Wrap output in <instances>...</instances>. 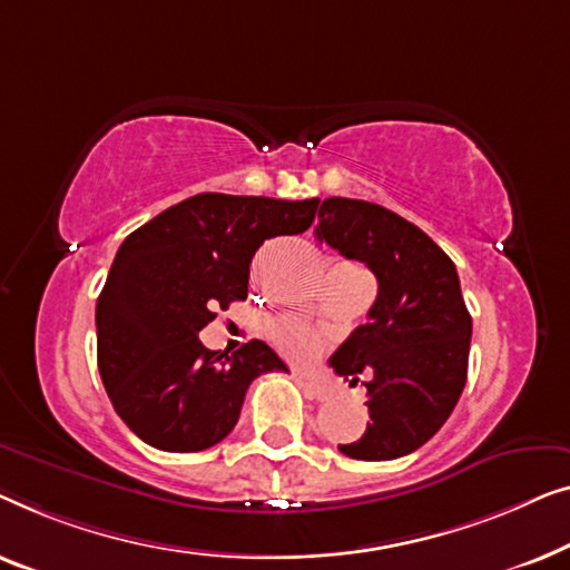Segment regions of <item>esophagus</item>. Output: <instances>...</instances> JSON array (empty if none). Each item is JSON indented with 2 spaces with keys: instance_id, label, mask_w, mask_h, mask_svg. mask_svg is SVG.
<instances>
[{
  "instance_id": "obj_1",
  "label": "esophagus",
  "mask_w": 570,
  "mask_h": 570,
  "mask_svg": "<svg viewBox=\"0 0 570 570\" xmlns=\"http://www.w3.org/2000/svg\"><path fill=\"white\" fill-rule=\"evenodd\" d=\"M296 380H299L304 392H307V395H309L312 400H327V397H331V387H327L325 382L312 380V376L302 374V372H296Z\"/></svg>"
}]
</instances>
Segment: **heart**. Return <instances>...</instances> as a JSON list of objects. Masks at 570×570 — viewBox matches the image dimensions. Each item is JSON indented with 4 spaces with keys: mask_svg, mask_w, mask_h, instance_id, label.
Segmentation results:
<instances>
[{
    "mask_svg": "<svg viewBox=\"0 0 570 570\" xmlns=\"http://www.w3.org/2000/svg\"><path fill=\"white\" fill-rule=\"evenodd\" d=\"M268 335L286 356L292 358H309L315 356L320 346H323V333L315 325H309L307 320L284 315L268 323Z\"/></svg>",
    "mask_w": 570,
    "mask_h": 570,
    "instance_id": "1",
    "label": "heart"
}]
</instances>
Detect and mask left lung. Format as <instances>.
<instances>
[{
	"label": "left lung",
	"instance_id": "left-lung-1",
	"mask_svg": "<svg viewBox=\"0 0 570 570\" xmlns=\"http://www.w3.org/2000/svg\"><path fill=\"white\" fill-rule=\"evenodd\" d=\"M315 237L362 261L380 284L366 325L331 356L335 374H366V431L338 444L366 462L397 460L423 446L452 415L468 382L472 317L449 255L390 208L325 198Z\"/></svg>",
	"mask_w": 570,
	"mask_h": 570
}]
</instances>
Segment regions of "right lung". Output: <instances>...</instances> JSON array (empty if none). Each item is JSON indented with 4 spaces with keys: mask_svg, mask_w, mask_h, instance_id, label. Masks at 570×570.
<instances>
[{
    "mask_svg": "<svg viewBox=\"0 0 570 570\" xmlns=\"http://www.w3.org/2000/svg\"><path fill=\"white\" fill-rule=\"evenodd\" d=\"M317 198L198 194L131 232L98 296V368L121 421L163 452H202L235 429L255 376L286 372L250 341L235 354L198 333L247 296L250 263L271 237L299 235Z\"/></svg>",
    "mask_w": 570,
    "mask_h": 570,
    "instance_id": "1",
    "label": "right lung"
}]
</instances>
